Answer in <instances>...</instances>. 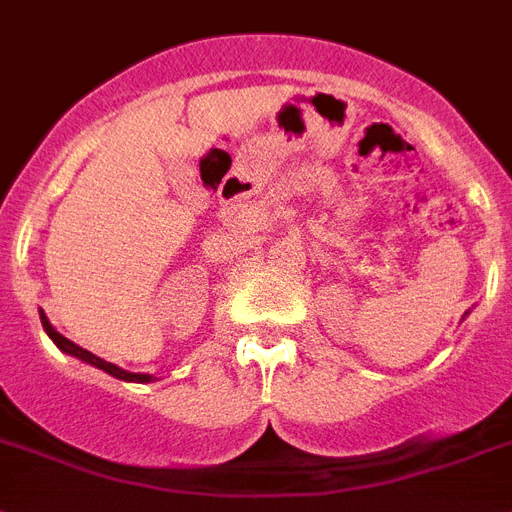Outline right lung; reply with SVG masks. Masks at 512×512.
Returning a JSON list of instances; mask_svg holds the SVG:
<instances>
[{"label":"right lung","instance_id":"obj_1","mask_svg":"<svg viewBox=\"0 0 512 512\" xmlns=\"http://www.w3.org/2000/svg\"><path fill=\"white\" fill-rule=\"evenodd\" d=\"M41 322H44V330H46V333H49L51 341L57 343V346L64 351V354L77 356V359H83V362H88V364H93V367L103 369L106 375L117 377V380H127V382H150V380H153V377H150V375H135V372H124V369H119L117 364L106 362V359H101V356H96V354H90V351L80 349L77 343H72L70 338H64L62 333H57V330L51 328V322H49V317L44 315V309H41Z\"/></svg>","mask_w":512,"mask_h":512}]
</instances>
